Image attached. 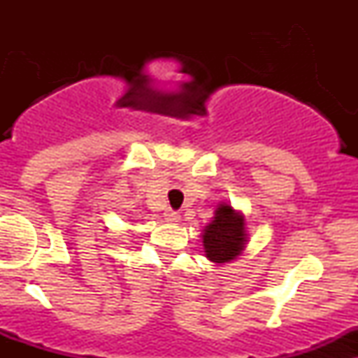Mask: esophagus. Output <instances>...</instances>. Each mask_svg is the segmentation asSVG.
Returning <instances> with one entry per match:
<instances>
[{
  "label": "esophagus",
  "mask_w": 358,
  "mask_h": 358,
  "mask_svg": "<svg viewBox=\"0 0 358 358\" xmlns=\"http://www.w3.org/2000/svg\"><path fill=\"white\" fill-rule=\"evenodd\" d=\"M164 218L168 223H178L180 222V215L176 211H171V209H168V211L164 213Z\"/></svg>",
  "instance_id": "esophagus-1"
}]
</instances>
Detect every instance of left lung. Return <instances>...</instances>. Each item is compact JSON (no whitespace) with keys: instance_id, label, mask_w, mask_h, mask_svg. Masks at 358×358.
Returning a JSON list of instances; mask_svg holds the SVG:
<instances>
[{"instance_id":"obj_1","label":"left lung","mask_w":358,"mask_h":358,"mask_svg":"<svg viewBox=\"0 0 358 358\" xmlns=\"http://www.w3.org/2000/svg\"><path fill=\"white\" fill-rule=\"evenodd\" d=\"M248 244L246 218L229 202H220L211 222L202 229L204 255L215 265L234 262L244 252Z\"/></svg>"}]
</instances>
